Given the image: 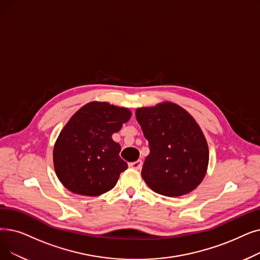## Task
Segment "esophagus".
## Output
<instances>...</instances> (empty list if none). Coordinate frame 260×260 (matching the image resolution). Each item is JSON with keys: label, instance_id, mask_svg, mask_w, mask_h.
I'll return each instance as SVG.
<instances>
[{"label": "esophagus", "instance_id": "34e87169", "mask_svg": "<svg viewBox=\"0 0 260 260\" xmlns=\"http://www.w3.org/2000/svg\"><path fill=\"white\" fill-rule=\"evenodd\" d=\"M129 167L132 169H135V170H140L141 167H142V161L141 160H137V161H134L129 164Z\"/></svg>", "mask_w": 260, "mask_h": 260}]
</instances>
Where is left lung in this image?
<instances>
[{
	"label": "left lung",
	"mask_w": 260,
	"mask_h": 260,
	"mask_svg": "<svg viewBox=\"0 0 260 260\" xmlns=\"http://www.w3.org/2000/svg\"><path fill=\"white\" fill-rule=\"evenodd\" d=\"M150 154L141 175L154 192L179 197L194 190L204 178L209 152L204 134L184 108L165 102L136 110Z\"/></svg>",
	"instance_id": "left-lung-1"
}]
</instances>
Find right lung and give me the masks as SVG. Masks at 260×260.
<instances>
[{"instance_id": "obj_1", "label": "right lung", "mask_w": 260, "mask_h": 260, "mask_svg": "<svg viewBox=\"0 0 260 260\" xmlns=\"http://www.w3.org/2000/svg\"><path fill=\"white\" fill-rule=\"evenodd\" d=\"M132 112L106 102H90L68 121L56 140L53 160L61 184L71 192L95 197L114 188L127 169L121 146L112 140Z\"/></svg>"}]
</instances>
